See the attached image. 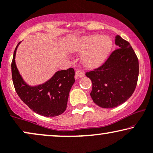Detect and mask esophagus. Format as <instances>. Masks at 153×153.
Wrapping results in <instances>:
<instances>
[{
    "mask_svg": "<svg viewBox=\"0 0 153 153\" xmlns=\"http://www.w3.org/2000/svg\"><path fill=\"white\" fill-rule=\"evenodd\" d=\"M75 75H76L77 78H82V77L85 75V74L84 73H83V71L78 70L75 72Z\"/></svg>",
    "mask_w": 153,
    "mask_h": 153,
    "instance_id": "obj_1",
    "label": "esophagus"
}]
</instances>
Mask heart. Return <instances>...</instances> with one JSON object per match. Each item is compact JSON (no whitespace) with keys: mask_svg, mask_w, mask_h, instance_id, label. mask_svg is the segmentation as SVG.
<instances>
[{"mask_svg":"<svg viewBox=\"0 0 153 153\" xmlns=\"http://www.w3.org/2000/svg\"><path fill=\"white\" fill-rule=\"evenodd\" d=\"M111 39L107 36L90 35L82 36L72 42L69 49L82 53V61L85 66L93 68L101 65L107 59L111 49Z\"/></svg>","mask_w":153,"mask_h":153,"instance_id":"1","label":"heart"}]
</instances>
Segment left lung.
Here are the masks:
<instances>
[{
    "mask_svg": "<svg viewBox=\"0 0 153 153\" xmlns=\"http://www.w3.org/2000/svg\"><path fill=\"white\" fill-rule=\"evenodd\" d=\"M115 44L118 49L107 61L85 74L92 83V100L106 109L117 107L127 101L134 92L138 78V59L130 44L117 36Z\"/></svg>",
    "mask_w": 153,
    "mask_h": 153,
    "instance_id": "1",
    "label": "left lung"
}]
</instances>
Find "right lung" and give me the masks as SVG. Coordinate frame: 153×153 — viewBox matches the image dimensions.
<instances>
[{
    "mask_svg": "<svg viewBox=\"0 0 153 153\" xmlns=\"http://www.w3.org/2000/svg\"><path fill=\"white\" fill-rule=\"evenodd\" d=\"M20 44L15 48L11 64L13 82L17 95L38 114L51 117L63 114L66 109L69 92L75 82L74 69L58 71L45 82L31 86L22 78L15 63Z\"/></svg>",
    "mask_w": 153,
    "mask_h": 153,
    "instance_id": "obj_1",
    "label": "right lung"
}]
</instances>
